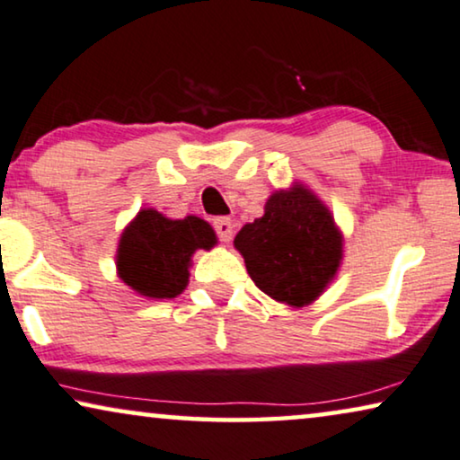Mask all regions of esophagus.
<instances>
[{
	"label": "esophagus",
	"instance_id": "34e87169",
	"mask_svg": "<svg viewBox=\"0 0 460 460\" xmlns=\"http://www.w3.org/2000/svg\"><path fill=\"white\" fill-rule=\"evenodd\" d=\"M215 229L218 233V239H221L223 243H229L233 239V223H231L229 217L215 218Z\"/></svg>",
	"mask_w": 460,
	"mask_h": 460
}]
</instances>
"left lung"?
Instances as JSON below:
<instances>
[{
  "label": "left lung",
  "mask_w": 460,
  "mask_h": 460,
  "mask_svg": "<svg viewBox=\"0 0 460 460\" xmlns=\"http://www.w3.org/2000/svg\"><path fill=\"white\" fill-rule=\"evenodd\" d=\"M233 245L256 288L294 308L323 296L344 261V235L332 210L300 181L270 193L264 215L245 223Z\"/></svg>",
  "instance_id": "8db88e82"
}]
</instances>
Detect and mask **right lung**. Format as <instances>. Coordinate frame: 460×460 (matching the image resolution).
<instances>
[{
    "label": "right lung",
    "mask_w": 460,
    "mask_h": 460,
    "mask_svg": "<svg viewBox=\"0 0 460 460\" xmlns=\"http://www.w3.org/2000/svg\"><path fill=\"white\" fill-rule=\"evenodd\" d=\"M217 243V233L204 218H168L154 208H141L120 233L116 273L147 300H171L190 283L191 256Z\"/></svg>",
    "instance_id": "obj_1"
}]
</instances>
